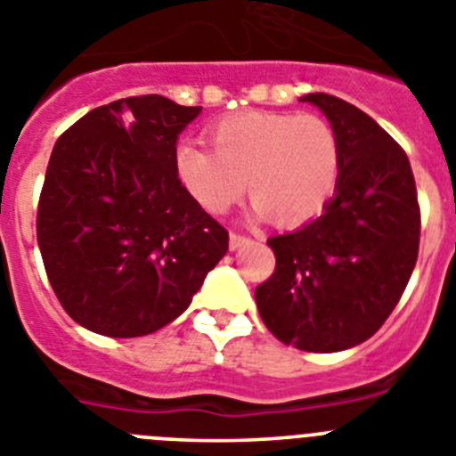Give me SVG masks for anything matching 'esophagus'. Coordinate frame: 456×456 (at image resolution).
Listing matches in <instances>:
<instances>
[{
	"label": "esophagus",
	"instance_id": "1",
	"mask_svg": "<svg viewBox=\"0 0 456 456\" xmlns=\"http://www.w3.org/2000/svg\"><path fill=\"white\" fill-rule=\"evenodd\" d=\"M249 240H252V238L245 236V233H236V232L229 233V248H232V249L243 248V245H248Z\"/></svg>",
	"mask_w": 456,
	"mask_h": 456
}]
</instances>
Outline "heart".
Segmentation results:
<instances>
[{
  "instance_id": "1",
  "label": "heart",
  "mask_w": 456,
  "mask_h": 456,
  "mask_svg": "<svg viewBox=\"0 0 456 456\" xmlns=\"http://www.w3.org/2000/svg\"><path fill=\"white\" fill-rule=\"evenodd\" d=\"M208 141L213 150L177 145L175 172L213 216L227 213L248 188L258 216L299 227L318 218L338 188L343 145L325 118L243 110L216 122Z\"/></svg>"
}]
</instances>
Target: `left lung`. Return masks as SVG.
<instances>
[{
    "label": "left lung",
    "mask_w": 456,
    "mask_h": 456,
    "mask_svg": "<svg viewBox=\"0 0 456 456\" xmlns=\"http://www.w3.org/2000/svg\"><path fill=\"white\" fill-rule=\"evenodd\" d=\"M302 102L338 134V188L320 218L270 238L277 265L254 297L281 343L340 352L370 338L400 302L418 258L420 207L407 154L370 116L327 93Z\"/></svg>",
    "instance_id": "left-lung-1"
}]
</instances>
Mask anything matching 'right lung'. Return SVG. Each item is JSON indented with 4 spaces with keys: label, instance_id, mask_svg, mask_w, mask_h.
<instances>
[{
    "label": "right lung",
    "instance_id": "obj_1",
    "mask_svg": "<svg viewBox=\"0 0 456 456\" xmlns=\"http://www.w3.org/2000/svg\"><path fill=\"white\" fill-rule=\"evenodd\" d=\"M202 106L141 95L65 131L40 191L38 248L61 306L86 330L134 338L183 314L229 233L179 183L177 138Z\"/></svg>",
    "mask_w": 456,
    "mask_h": 456
}]
</instances>
